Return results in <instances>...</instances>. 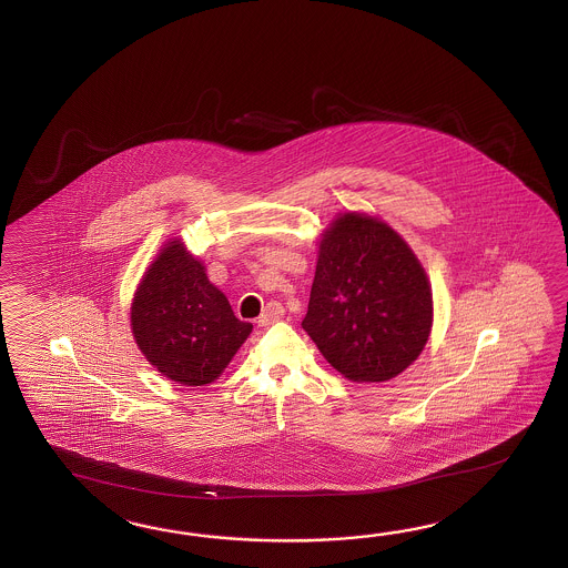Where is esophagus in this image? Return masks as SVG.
Listing matches in <instances>:
<instances>
[{
  "label": "esophagus",
  "mask_w": 568,
  "mask_h": 568,
  "mask_svg": "<svg viewBox=\"0 0 568 568\" xmlns=\"http://www.w3.org/2000/svg\"><path fill=\"white\" fill-rule=\"evenodd\" d=\"M282 316H284V306H282L280 302H270L266 306V311L257 316L255 323L260 326H267L280 321Z\"/></svg>",
  "instance_id": "34e87169"
}]
</instances>
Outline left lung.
Segmentation results:
<instances>
[{"instance_id": "obj_1", "label": "left lung", "mask_w": 568, "mask_h": 568, "mask_svg": "<svg viewBox=\"0 0 568 568\" xmlns=\"http://www.w3.org/2000/svg\"><path fill=\"white\" fill-rule=\"evenodd\" d=\"M433 290L408 243L384 221L345 213L323 233L302 328L338 374L387 382L423 353Z\"/></svg>"}]
</instances>
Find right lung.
<instances>
[{"instance_id":"right-lung-1","label":"right lung","mask_w":568,"mask_h":568,"mask_svg":"<svg viewBox=\"0 0 568 568\" xmlns=\"http://www.w3.org/2000/svg\"><path fill=\"white\" fill-rule=\"evenodd\" d=\"M181 240L166 243L133 294L132 333L145 359L182 386L215 382L252 333Z\"/></svg>"}]
</instances>
